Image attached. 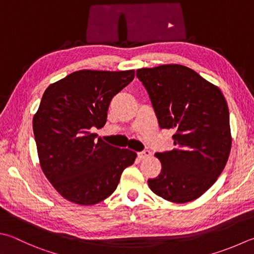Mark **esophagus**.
<instances>
[{
	"mask_svg": "<svg viewBox=\"0 0 254 254\" xmlns=\"http://www.w3.org/2000/svg\"><path fill=\"white\" fill-rule=\"evenodd\" d=\"M137 155H138V158H139V159H145V158H148L151 155V152L149 150H143V151L138 152Z\"/></svg>",
	"mask_w": 254,
	"mask_h": 254,
	"instance_id": "obj_1",
	"label": "esophagus"
}]
</instances>
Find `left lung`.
<instances>
[{
	"instance_id": "1",
	"label": "left lung",
	"mask_w": 254,
	"mask_h": 254,
	"mask_svg": "<svg viewBox=\"0 0 254 254\" xmlns=\"http://www.w3.org/2000/svg\"><path fill=\"white\" fill-rule=\"evenodd\" d=\"M161 129H174V149L157 152L161 171L148 186L176 203L199 198L216 183L231 149L228 105L217 86L178 64L137 69Z\"/></svg>"
}]
</instances>
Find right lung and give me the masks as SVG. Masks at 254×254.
<instances>
[{
    "label": "right lung",
    "instance_id": "add662e5",
    "mask_svg": "<svg viewBox=\"0 0 254 254\" xmlns=\"http://www.w3.org/2000/svg\"><path fill=\"white\" fill-rule=\"evenodd\" d=\"M133 77V69H83L50 85L43 94L33 118L37 154L46 178L69 201H103L135 161V151L108 145L90 131L106 124L111 100Z\"/></svg>",
    "mask_w": 254,
    "mask_h": 254
}]
</instances>
